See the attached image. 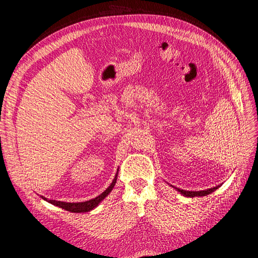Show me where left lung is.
I'll return each mask as SVG.
<instances>
[{
    "label": "left lung",
    "mask_w": 258,
    "mask_h": 258,
    "mask_svg": "<svg viewBox=\"0 0 258 258\" xmlns=\"http://www.w3.org/2000/svg\"><path fill=\"white\" fill-rule=\"evenodd\" d=\"M218 187H220V185L213 187V188H209L206 190H199V191H188V190H184V189H179V188H176V190L181 192L185 197H201V196H207V195L213 192L215 189L218 188Z\"/></svg>",
    "instance_id": "left-lung-1"
}]
</instances>
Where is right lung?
<instances>
[{
    "label": "right lung",
    "instance_id": "1",
    "mask_svg": "<svg viewBox=\"0 0 258 258\" xmlns=\"http://www.w3.org/2000/svg\"><path fill=\"white\" fill-rule=\"evenodd\" d=\"M118 173V172H117ZM117 173L113 179L112 184L107 187V188L101 194L99 195L98 197L93 198V199H90L88 201H84V202H73V204H71V202H62V201H57V200H50V199H47L42 196V198L46 201H48L49 204L53 205V206H57L59 208H62L64 209L67 211H70V212H74V213H84V212H89V211H91L92 209H95L101 201H102L108 194H110L113 189V187L115 186V183H116V179H117Z\"/></svg>",
    "mask_w": 258,
    "mask_h": 258
}]
</instances>
